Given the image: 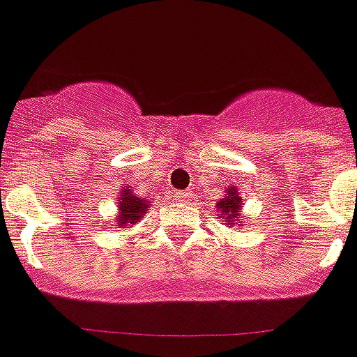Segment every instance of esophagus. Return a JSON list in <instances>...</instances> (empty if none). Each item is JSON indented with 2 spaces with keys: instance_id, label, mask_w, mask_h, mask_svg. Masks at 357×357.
Segmentation results:
<instances>
[{
  "instance_id": "1",
  "label": "esophagus",
  "mask_w": 357,
  "mask_h": 357,
  "mask_svg": "<svg viewBox=\"0 0 357 357\" xmlns=\"http://www.w3.org/2000/svg\"><path fill=\"white\" fill-rule=\"evenodd\" d=\"M190 192H176L174 194V201L178 202H185V201H190Z\"/></svg>"
}]
</instances>
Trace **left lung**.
<instances>
[{
  "label": "left lung",
  "instance_id": "left-lung-1",
  "mask_svg": "<svg viewBox=\"0 0 357 357\" xmlns=\"http://www.w3.org/2000/svg\"><path fill=\"white\" fill-rule=\"evenodd\" d=\"M241 195H238V188L236 186H229L225 190L224 199H218L216 202V208H218L220 218L224 220L225 225L232 227L234 224L241 225L239 222V216H241Z\"/></svg>",
  "mask_w": 357,
  "mask_h": 357
}]
</instances>
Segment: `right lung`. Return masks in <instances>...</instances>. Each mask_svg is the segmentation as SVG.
Returning a JSON list of instances; mask_svg holds the SVG:
<instances>
[{
  "instance_id": "obj_1",
  "label": "right lung",
  "mask_w": 357,
  "mask_h": 357,
  "mask_svg": "<svg viewBox=\"0 0 357 357\" xmlns=\"http://www.w3.org/2000/svg\"><path fill=\"white\" fill-rule=\"evenodd\" d=\"M149 204L146 199L133 195L130 188L123 190L121 197L118 202V215H116V222L119 227H126L128 224H137L142 218L146 211H148Z\"/></svg>"
}]
</instances>
